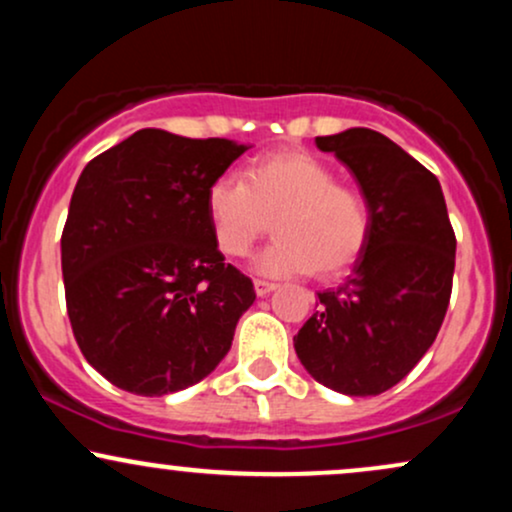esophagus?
Instances as JSON below:
<instances>
[{
  "label": "esophagus",
  "instance_id": "esophagus-1",
  "mask_svg": "<svg viewBox=\"0 0 512 512\" xmlns=\"http://www.w3.org/2000/svg\"><path fill=\"white\" fill-rule=\"evenodd\" d=\"M276 289V284L272 281H262V279H255V293L257 296H269Z\"/></svg>",
  "mask_w": 512,
  "mask_h": 512
}]
</instances>
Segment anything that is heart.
<instances>
[{
    "label": "heart",
    "mask_w": 512,
    "mask_h": 512,
    "mask_svg": "<svg viewBox=\"0 0 512 512\" xmlns=\"http://www.w3.org/2000/svg\"><path fill=\"white\" fill-rule=\"evenodd\" d=\"M204 209L216 248L245 257L274 219L276 240L257 255V272L334 279L356 264L370 238V204L320 156L281 149L248 163L243 180L209 182Z\"/></svg>",
    "instance_id": "1"
}]
</instances>
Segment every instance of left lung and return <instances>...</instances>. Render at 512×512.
I'll list each match as a JSON object with an SVG mask.
<instances>
[{
    "label": "left lung",
    "instance_id": "1",
    "mask_svg": "<svg viewBox=\"0 0 512 512\" xmlns=\"http://www.w3.org/2000/svg\"><path fill=\"white\" fill-rule=\"evenodd\" d=\"M315 144L354 173L373 223L354 272L317 293V313L293 346L317 383L349 397L380 395L436 342L450 303L455 231L436 175L385 134L351 127Z\"/></svg>",
    "mask_w": 512,
    "mask_h": 512
}]
</instances>
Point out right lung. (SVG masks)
<instances>
[{
    "instance_id": "add662e5",
    "label": "right lung",
    "mask_w": 512,
    "mask_h": 512,
    "mask_svg": "<svg viewBox=\"0 0 512 512\" xmlns=\"http://www.w3.org/2000/svg\"><path fill=\"white\" fill-rule=\"evenodd\" d=\"M243 151L139 129L81 170L62 231L67 313L81 354L120 390H185L231 349L255 289L223 262L204 195Z\"/></svg>"
}]
</instances>
